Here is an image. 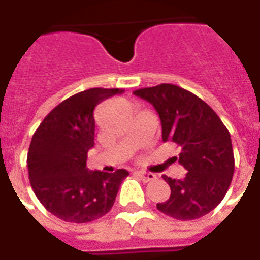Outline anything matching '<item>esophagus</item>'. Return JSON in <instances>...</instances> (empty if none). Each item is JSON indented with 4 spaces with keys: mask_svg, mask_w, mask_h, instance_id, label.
Here are the masks:
<instances>
[{
    "mask_svg": "<svg viewBox=\"0 0 260 260\" xmlns=\"http://www.w3.org/2000/svg\"><path fill=\"white\" fill-rule=\"evenodd\" d=\"M136 176H139L140 180H143V182H151V180H154L157 176L154 174H151V172H146V171H136L135 172Z\"/></svg>",
    "mask_w": 260,
    "mask_h": 260,
    "instance_id": "1",
    "label": "esophagus"
}]
</instances>
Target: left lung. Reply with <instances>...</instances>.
I'll return each mask as SVG.
<instances>
[{
    "mask_svg": "<svg viewBox=\"0 0 260 260\" xmlns=\"http://www.w3.org/2000/svg\"><path fill=\"white\" fill-rule=\"evenodd\" d=\"M136 96L154 106L162 126V142L180 147L174 157L187 171L183 179L162 176L171 187L157 209L178 220H194L216 208L234 174L230 134L203 99L174 84L140 88Z\"/></svg>",
    "mask_w": 260,
    "mask_h": 260,
    "instance_id": "obj_1",
    "label": "left lung"
}]
</instances>
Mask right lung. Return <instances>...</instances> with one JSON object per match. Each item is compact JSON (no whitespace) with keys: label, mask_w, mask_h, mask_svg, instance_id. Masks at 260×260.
Wrapping results in <instances>:
<instances>
[{"label":"right lung","mask_w":260,"mask_h":260,"mask_svg":"<svg viewBox=\"0 0 260 260\" xmlns=\"http://www.w3.org/2000/svg\"><path fill=\"white\" fill-rule=\"evenodd\" d=\"M120 88H91L67 98L44 118L27 153L28 179L47 211L70 223L102 218L115 201L128 171L113 174L86 168L88 150L95 145L93 110Z\"/></svg>","instance_id":"right-lung-1"}]
</instances>
